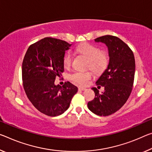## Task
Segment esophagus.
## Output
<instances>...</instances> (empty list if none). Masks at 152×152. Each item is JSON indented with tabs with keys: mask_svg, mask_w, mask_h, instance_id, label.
<instances>
[{
	"mask_svg": "<svg viewBox=\"0 0 152 152\" xmlns=\"http://www.w3.org/2000/svg\"><path fill=\"white\" fill-rule=\"evenodd\" d=\"M78 89H79V90H80V91H85V90H86V88L82 87V86H79Z\"/></svg>",
	"mask_w": 152,
	"mask_h": 152,
	"instance_id": "esophagus-1",
	"label": "esophagus"
}]
</instances>
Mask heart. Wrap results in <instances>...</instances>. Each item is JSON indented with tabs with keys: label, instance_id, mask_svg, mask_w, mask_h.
Wrapping results in <instances>:
<instances>
[{
	"label": "heart",
	"instance_id": "heart-1",
	"mask_svg": "<svg viewBox=\"0 0 152 152\" xmlns=\"http://www.w3.org/2000/svg\"><path fill=\"white\" fill-rule=\"evenodd\" d=\"M76 52L88 59L87 67L92 69L95 73H102L108 67L110 63V56L105 50H100L97 46L84 43L76 48ZM73 56L70 52L64 54L62 59L65 68L71 66ZM93 78V73L91 71L74 72L69 75V79L77 85L85 86Z\"/></svg>",
	"mask_w": 152,
	"mask_h": 152
}]
</instances>
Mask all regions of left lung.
<instances>
[{"instance_id": "8db88e82", "label": "left lung", "mask_w": 152, "mask_h": 152, "mask_svg": "<svg viewBox=\"0 0 152 152\" xmlns=\"http://www.w3.org/2000/svg\"><path fill=\"white\" fill-rule=\"evenodd\" d=\"M95 40L106 45L110 63L96 82L104 91L99 93L97 88H92L95 97L88 103V107L94 114L106 116L119 110L128 100L134 83L135 61L132 50L119 38L105 35Z\"/></svg>"}]
</instances>
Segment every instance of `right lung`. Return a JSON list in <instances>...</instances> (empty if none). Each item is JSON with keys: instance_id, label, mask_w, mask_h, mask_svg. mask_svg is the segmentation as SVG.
<instances>
[{"instance_id": "add662e5", "label": "right lung", "mask_w": 152, "mask_h": 152, "mask_svg": "<svg viewBox=\"0 0 152 152\" xmlns=\"http://www.w3.org/2000/svg\"><path fill=\"white\" fill-rule=\"evenodd\" d=\"M72 45L47 37L31 45L22 63L25 93L32 105L42 114L57 116L68 109L78 88L69 82L55 85L56 77L64 72L63 57Z\"/></svg>"}]
</instances>
